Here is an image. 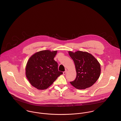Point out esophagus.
<instances>
[{
    "instance_id": "obj_1",
    "label": "esophagus",
    "mask_w": 121,
    "mask_h": 121,
    "mask_svg": "<svg viewBox=\"0 0 121 121\" xmlns=\"http://www.w3.org/2000/svg\"><path fill=\"white\" fill-rule=\"evenodd\" d=\"M67 70H66L65 71H64V72H63V74L64 75H65L66 73H67Z\"/></svg>"
}]
</instances>
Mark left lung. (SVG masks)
I'll list each match as a JSON object with an SVG mask.
<instances>
[{
    "mask_svg": "<svg viewBox=\"0 0 121 121\" xmlns=\"http://www.w3.org/2000/svg\"><path fill=\"white\" fill-rule=\"evenodd\" d=\"M69 53L74 61L76 71L75 79L70 82L71 85L79 89L92 86L100 75L99 62L87 52L78 51L75 52L69 51Z\"/></svg>",
    "mask_w": 121,
    "mask_h": 121,
    "instance_id": "8db88e82",
    "label": "left lung"
}]
</instances>
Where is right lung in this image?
<instances>
[{
	"mask_svg": "<svg viewBox=\"0 0 121 121\" xmlns=\"http://www.w3.org/2000/svg\"><path fill=\"white\" fill-rule=\"evenodd\" d=\"M57 52L40 51L33 54L28 60L26 76L31 84L38 89H47L63 73L58 70V63L53 60Z\"/></svg>",
	"mask_w": 121,
	"mask_h": 121,
	"instance_id": "add662e5",
	"label": "right lung"
}]
</instances>
